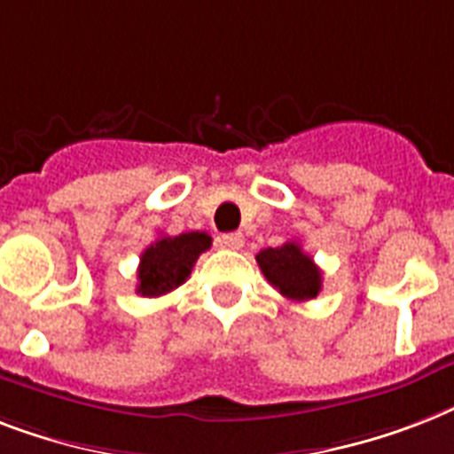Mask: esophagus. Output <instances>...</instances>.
I'll return each mask as SVG.
<instances>
[{
	"label": "esophagus",
	"mask_w": 454,
	"mask_h": 454,
	"mask_svg": "<svg viewBox=\"0 0 454 454\" xmlns=\"http://www.w3.org/2000/svg\"><path fill=\"white\" fill-rule=\"evenodd\" d=\"M219 247H223V249H242V245H245V235L242 233H223L219 235Z\"/></svg>",
	"instance_id": "esophagus-1"
}]
</instances>
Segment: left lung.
I'll return each mask as SVG.
<instances>
[{
    "instance_id": "1",
    "label": "left lung",
    "mask_w": 454,
    "mask_h": 454,
    "mask_svg": "<svg viewBox=\"0 0 454 454\" xmlns=\"http://www.w3.org/2000/svg\"><path fill=\"white\" fill-rule=\"evenodd\" d=\"M256 263L265 279L291 301L303 303L322 291V270L301 249L296 239L285 242L282 247H268L256 254Z\"/></svg>"
}]
</instances>
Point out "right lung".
Masks as SVG:
<instances>
[{
    "label": "right lung",
    "instance_id": "obj_1",
    "mask_svg": "<svg viewBox=\"0 0 454 454\" xmlns=\"http://www.w3.org/2000/svg\"><path fill=\"white\" fill-rule=\"evenodd\" d=\"M212 238L207 233L193 231L182 235H160L139 256L137 294L146 298L163 296L189 279L195 261L207 252Z\"/></svg>",
    "mask_w": 454,
    "mask_h": 454
}]
</instances>
